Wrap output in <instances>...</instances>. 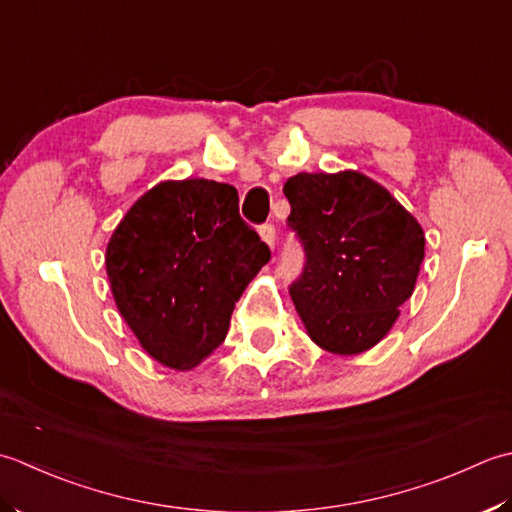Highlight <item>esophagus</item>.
<instances>
[{"mask_svg": "<svg viewBox=\"0 0 512 512\" xmlns=\"http://www.w3.org/2000/svg\"><path fill=\"white\" fill-rule=\"evenodd\" d=\"M260 238L269 245V249L276 247V227L274 225H263L260 227Z\"/></svg>", "mask_w": 512, "mask_h": 512, "instance_id": "esophagus-1", "label": "esophagus"}]
</instances>
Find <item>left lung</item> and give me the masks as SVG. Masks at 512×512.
<instances>
[{"label": "left lung", "instance_id": "8db88e82", "mask_svg": "<svg viewBox=\"0 0 512 512\" xmlns=\"http://www.w3.org/2000/svg\"><path fill=\"white\" fill-rule=\"evenodd\" d=\"M307 252L291 285L307 336L333 356H358L393 329L424 260V229L387 187L358 170L300 172L285 183Z\"/></svg>", "mask_w": 512, "mask_h": 512}]
</instances>
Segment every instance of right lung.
Here are the masks:
<instances>
[{
	"instance_id": "right-lung-1",
	"label": "right lung",
	"mask_w": 512,
	"mask_h": 512,
	"mask_svg": "<svg viewBox=\"0 0 512 512\" xmlns=\"http://www.w3.org/2000/svg\"><path fill=\"white\" fill-rule=\"evenodd\" d=\"M269 247L238 216V192L207 179L161 181L114 227L110 291L141 349L190 371L227 336L245 287Z\"/></svg>"
}]
</instances>
